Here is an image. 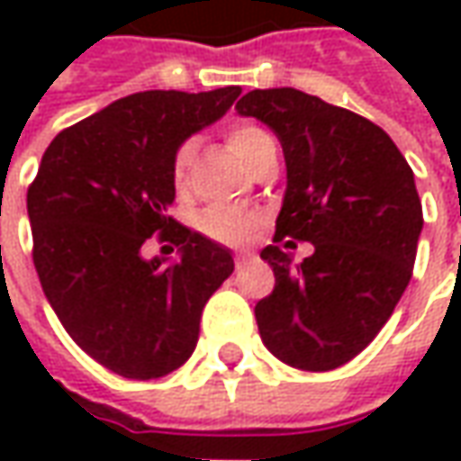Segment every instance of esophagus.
<instances>
[{"mask_svg":"<svg viewBox=\"0 0 461 461\" xmlns=\"http://www.w3.org/2000/svg\"><path fill=\"white\" fill-rule=\"evenodd\" d=\"M251 257H254L251 251H239V254H236V258H233V261H236V269H240V267H243V264H246V261H249Z\"/></svg>","mask_w":461,"mask_h":461,"instance_id":"34e87169","label":"esophagus"}]
</instances>
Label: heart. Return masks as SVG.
Instances as JSON below:
<instances>
[{"label":"heart","instance_id":"heart-1","mask_svg":"<svg viewBox=\"0 0 461 461\" xmlns=\"http://www.w3.org/2000/svg\"><path fill=\"white\" fill-rule=\"evenodd\" d=\"M272 140L269 133H264L258 125L251 122H240L228 131V146L233 153L243 158L246 164L251 161V156L257 153L261 143ZM192 153H194V143L192 140H182L174 153H171V164H168V179L176 194H185L186 185H189V164H192ZM258 228V215L251 210H240V207H230V204H212L200 212L197 218V230L204 239L222 243V246H240L254 236Z\"/></svg>","mask_w":461,"mask_h":461}]
</instances>
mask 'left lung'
<instances>
[{
  "label": "left lung",
  "mask_w": 461,
  "mask_h": 461,
  "mask_svg": "<svg viewBox=\"0 0 461 461\" xmlns=\"http://www.w3.org/2000/svg\"><path fill=\"white\" fill-rule=\"evenodd\" d=\"M236 110L285 151L275 242L316 246L297 267L274 243L261 251L276 276L254 310L261 341L297 369H336L372 344L411 282L423 228L413 168L380 125L300 89H254Z\"/></svg>",
  "instance_id": "1"
}]
</instances>
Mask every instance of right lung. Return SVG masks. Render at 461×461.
<instances>
[{"instance_id":"obj_1","label":"right lung","mask_w":461,"mask_h":461,"mask_svg":"<svg viewBox=\"0 0 461 461\" xmlns=\"http://www.w3.org/2000/svg\"><path fill=\"white\" fill-rule=\"evenodd\" d=\"M239 95V86H222L117 99L63 128L27 189L45 297L66 333L120 377L156 380L179 369L197 346L204 303L233 275L228 249L168 215V164ZM151 238L179 245L183 257L146 262Z\"/></svg>"}]
</instances>
